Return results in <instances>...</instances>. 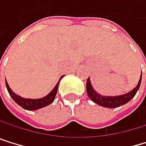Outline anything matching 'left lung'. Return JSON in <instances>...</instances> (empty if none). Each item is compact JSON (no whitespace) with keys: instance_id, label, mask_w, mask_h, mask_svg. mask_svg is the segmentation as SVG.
<instances>
[{"instance_id":"left-lung-1","label":"left lung","mask_w":146,"mask_h":146,"mask_svg":"<svg viewBox=\"0 0 146 146\" xmlns=\"http://www.w3.org/2000/svg\"><path fill=\"white\" fill-rule=\"evenodd\" d=\"M141 80H142V74H141V76H140L137 85L131 92L122 94V95H117V96H105V95H102V94H98L93 88V87L91 85V82H90V79L88 78V80H87V93H88V97L96 104L102 106V107H105V108L115 109V108L120 107V106L126 104L135 96V94H137V92L140 87V84H141Z\"/></svg>"}]
</instances>
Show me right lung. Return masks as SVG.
Instances as JSON below:
<instances>
[{"label": "right lung", "instance_id": "obj_1", "mask_svg": "<svg viewBox=\"0 0 146 146\" xmlns=\"http://www.w3.org/2000/svg\"><path fill=\"white\" fill-rule=\"evenodd\" d=\"M63 77H64V75L60 77L58 82L56 84V86L54 87V88L51 92H50L46 95V96H44L43 98H40V99H28V98H23V97L19 96V95L15 94L11 90V88H9L7 80H6V87H7L9 94H10V96L12 97V99L19 106H21L23 109L27 110H39V109H42L44 107H46V106L50 105L54 101L55 96L57 94V92H58V88L59 81Z\"/></svg>", "mask_w": 146, "mask_h": 146}]
</instances>
